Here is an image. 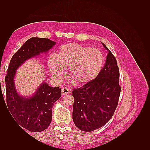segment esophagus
I'll list each match as a JSON object with an SVG mask.
<instances>
[{
    "label": "esophagus",
    "instance_id": "esophagus-1",
    "mask_svg": "<svg viewBox=\"0 0 150 150\" xmlns=\"http://www.w3.org/2000/svg\"><path fill=\"white\" fill-rule=\"evenodd\" d=\"M61 92H62V94L63 95H66V94H68L70 93V91H69V89L68 88H62V90H61Z\"/></svg>",
    "mask_w": 150,
    "mask_h": 150
}]
</instances>
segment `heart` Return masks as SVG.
Returning a JSON list of instances; mask_svg holds the SVG:
<instances>
[{"label": "heart", "instance_id": "1", "mask_svg": "<svg viewBox=\"0 0 150 150\" xmlns=\"http://www.w3.org/2000/svg\"><path fill=\"white\" fill-rule=\"evenodd\" d=\"M104 56L98 48L68 43L61 46L54 56L49 59L47 66L54 78L60 79L69 68L68 78L77 85L93 81L100 72Z\"/></svg>", "mask_w": 150, "mask_h": 150}]
</instances>
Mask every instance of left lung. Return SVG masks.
Returning <instances> with one entry per match:
<instances>
[{"mask_svg": "<svg viewBox=\"0 0 150 150\" xmlns=\"http://www.w3.org/2000/svg\"><path fill=\"white\" fill-rule=\"evenodd\" d=\"M103 45L108 51L103 68L96 78L72 91V120L80 130L87 132L101 128L111 118L121 92L116 59L105 44Z\"/></svg>", "mask_w": 150, "mask_h": 150, "instance_id": "left-lung-1", "label": "left lung"}]
</instances>
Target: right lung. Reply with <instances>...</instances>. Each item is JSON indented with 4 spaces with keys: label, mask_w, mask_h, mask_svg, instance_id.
<instances>
[{
    "label": "right lung",
    "mask_w": 150,
    "mask_h": 150,
    "mask_svg": "<svg viewBox=\"0 0 150 150\" xmlns=\"http://www.w3.org/2000/svg\"><path fill=\"white\" fill-rule=\"evenodd\" d=\"M55 44L46 38L28 39L13 54L7 69L5 80L8 111L19 125L31 132H40L47 128L52 120L54 103L61 98V89L43 82L33 96L25 98L17 93L13 78L16 70L26 60L47 52Z\"/></svg>",
    "instance_id": "right-lung-1"
}]
</instances>
